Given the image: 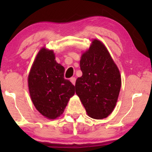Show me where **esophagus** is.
<instances>
[{
    "label": "esophagus",
    "mask_w": 152,
    "mask_h": 152,
    "mask_svg": "<svg viewBox=\"0 0 152 152\" xmlns=\"http://www.w3.org/2000/svg\"><path fill=\"white\" fill-rule=\"evenodd\" d=\"M70 81L73 85H75V82H76V78L75 77H71L70 79Z\"/></svg>",
    "instance_id": "obj_1"
}]
</instances>
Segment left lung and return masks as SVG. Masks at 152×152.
Segmentation results:
<instances>
[{
    "label": "left lung",
    "instance_id": "8db88e82",
    "mask_svg": "<svg viewBox=\"0 0 152 152\" xmlns=\"http://www.w3.org/2000/svg\"><path fill=\"white\" fill-rule=\"evenodd\" d=\"M82 76L75 83L76 94L87 114L94 119L107 118L113 111L121 87V77L105 45L94 39L80 60Z\"/></svg>",
    "mask_w": 152,
    "mask_h": 152
}]
</instances>
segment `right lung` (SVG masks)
Instances as JSON below:
<instances>
[{"label": "right lung", "instance_id": "1", "mask_svg": "<svg viewBox=\"0 0 152 152\" xmlns=\"http://www.w3.org/2000/svg\"><path fill=\"white\" fill-rule=\"evenodd\" d=\"M64 68L55 61L53 50L41 48L37 54L28 75L30 95L39 113L55 119L64 113L75 86L64 79Z\"/></svg>", "mask_w": 152, "mask_h": 152}]
</instances>
